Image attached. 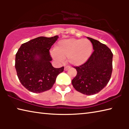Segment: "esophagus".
<instances>
[{"mask_svg":"<svg viewBox=\"0 0 129 129\" xmlns=\"http://www.w3.org/2000/svg\"><path fill=\"white\" fill-rule=\"evenodd\" d=\"M70 68H71V67H69V66H66V67H64V71H68V70L69 69H70Z\"/></svg>","mask_w":129,"mask_h":129,"instance_id":"34e87169","label":"esophagus"}]
</instances>
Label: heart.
<instances>
[{
	"label": "heart",
	"instance_id": "obj_1",
	"mask_svg": "<svg viewBox=\"0 0 129 129\" xmlns=\"http://www.w3.org/2000/svg\"><path fill=\"white\" fill-rule=\"evenodd\" d=\"M92 51L93 44L88 39H69L60 41L51 53L57 61L62 62L68 57L70 64L78 66L89 59Z\"/></svg>",
	"mask_w": 129,
	"mask_h": 129
}]
</instances>
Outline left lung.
Listing matches in <instances>:
<instances>
[{"instance_id": "obj_1", "label": "left lung", "mask_w": 129, "mask_h": 129, "mask_svg": "<svg viewBox=\"0 0 129 129\" xmlns=\"http://www.w3.org/2000/svg\"><path fill=\"white\" fill-rule=\"evenodd\" d=\"M94 51L86 61L74 67L77 75L72 81L76 90L84 94L93 95L100 92L108 84L113 70V53L106 45L89 38Z\"/></svg>"}]
</instances>
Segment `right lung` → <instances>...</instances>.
Here are the masks:
<instances>
[{
    "instance_id": "1",
    "label": "right lung",
    "mask_w": 129,
    "mask_h": 129,
    "mask_svg": "<svg viewBox=\"0 0 129 129\" xmlns=\"http://www.w3.org/2000/svg\"><path fill=\"white\" fill-rule=\"evenodd\" d=\"M58 38L40 36L23 44L15 57L17 77L24 87L38 93L51 89L64 67L55 68L49 53L52 45Z\"/></svg>"
}]
</instances>
